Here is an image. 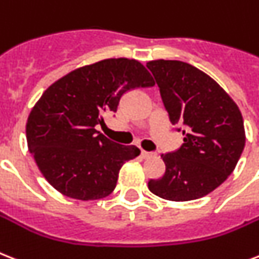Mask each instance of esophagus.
I'll list each match as a JSON object with an SVG mask.
<instances>
[{
  "label": "esophagus",
  "mask_w": 259,
  "mask_h": 259,
  "mask_svg": "<svg viewBox=\"0 0 259 259\" xmlns=\"http://www.w3.org/2000/svg\"><path fill=\"white\" fill-rule=\"evenodd\" d=\"M153 155H154V153L141 150V157H142V158H150V157H153Z\"/></svg>",
  "instance_id": "1"
}]
</instances>
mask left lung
<instances>
[{"label":"left lung","mask_w":259,"mask_h":259,"mask_svg":"<svg viewBox=\"0 0 259 259\" xmlns=\"http://www.w3.org/2000/svg\"><path fill=\"white\" fill-rule=\"evenodd\" d=\"M146 66L171 123L185 125L184 145L161 154L165 174L149 181V190L174 202L202 198L228 180L242 154L246 136L241 110L217 82L193 65L154 60Z\"/></svg>","instance_id":"left-lung-1"}]
</instances>
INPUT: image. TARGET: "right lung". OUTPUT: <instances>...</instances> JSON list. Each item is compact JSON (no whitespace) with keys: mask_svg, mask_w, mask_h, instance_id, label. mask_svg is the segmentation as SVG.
<instances>
[{"mask_svg":"<svg viewBox=\"0 0 259 259\" xmlns=\"http://www.w3.org/2000/svg\"><path fill=\"white\" fill-rule=\"evenodd\" d=\"M137 60L108 58L70 71L42 93L26 122L27 148L39 171L61 194L94 201L111 194L126 161L140 149L100 133L104 114L134 88L154 86Z\"/></svg>","mask_w":259,"mask_h":259,"instance_id":"obj_1","label":"right lung"}]
</instances>
